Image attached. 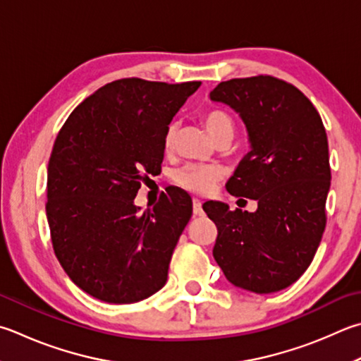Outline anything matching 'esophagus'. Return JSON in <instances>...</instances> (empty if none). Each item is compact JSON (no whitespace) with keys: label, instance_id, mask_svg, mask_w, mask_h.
<instances>
[{"label":"esophagus","instance_id":"1","mask_svg":"<svg viewBox=\"0 0 361 361\" xmlns=\"http://www.w3.org/2000/svg\"><path fill=\"white\" fill-rule=\"evenodd\" d=\"M192 212H194V216H202L203 214V209H202V202L194 199L192 200Z\"/></svg>","mask_w":361,"mask_h":361}]
</instances>
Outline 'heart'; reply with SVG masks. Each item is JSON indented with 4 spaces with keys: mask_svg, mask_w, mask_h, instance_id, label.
Returning a JSON list of instances; mask_svg holds the SVG:
<instances>
[{
    "mask_svg": "<svg viewBox=\"0 0 361 361\" xmlns=\"http://www.w3.org/2000/svg\"><path fill=\"white\" fill-rule=\"evenodd\" d=\"M202 121L205 124L209 135L218 142L221 139L231 140L233 135V120L224 110L212 109L207 110L202 116ZM176 137V124L170 123L166 130V137H164V145L170 148L173 145ZM219 170L212 166H197V164H189V166L181 167L176 170L175 181L178 183L181 188L188 189V191L195 194H205L214 186V183L219 178Z\"/></svg>",
    "mask_w": 361,
    "mask_h": 361,
    "instance_id": "b5f03b06",
    "label": "heart"
}]
</instances>
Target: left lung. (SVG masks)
Listing matches in <instances>:
<instances>
[{"label": "left lung", "instance_id": "1", "mask_svg": "<svg viewBox=\"0 0 361 361\" xmlns=\"http://www.w3.org/2000/svg\"><path fill=\"white\" fill-rule=\"evenodd\" d=\"M209 97L240 114L251 143L227 191L257 200L254 213L203 203L218 227L213 257L235 287L283 290L311 265L325 231L331 170L322 118L298 88L271 75L221 82Z\"/></svg>", "mask_w": 361, "mask_h": 361}]
</instances>
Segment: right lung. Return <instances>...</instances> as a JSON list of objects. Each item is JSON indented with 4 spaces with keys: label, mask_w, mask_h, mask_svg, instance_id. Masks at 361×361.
<instances>
[{
    "label": "right lung",
    "mask_w": 361,
    "mask_h": 361,
    "mask_svg": "<svg viewBox=\"0 0 361 361\" xmlns=\"http://www.w3.org/2000/svg\"><path fill=\"white\" fill-rule=\"evenodd\" d=\"M200 82L121 78L74 109L47 169V221L72 283L106 303L128 305L162 289L192 200L180 188L139 213L134 199L164 159L170 121Z\"/></svg>",
    "instance_id": "add662e5"
}]
</instances>
